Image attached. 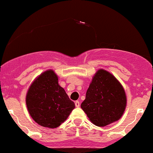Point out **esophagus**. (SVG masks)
<instances>
[{
    "label": "esophagus",
    "mask_w": 153,
    "mask_h": 153,
    "mask_svg": "<svg viewBox=\"0 0 153 153\" xmlns=\"http://www.w3.org/2000/svg\"><path fill=\"white\" fill-rule=\"evenodd\" d=\"M79 106H80L79 102L78 101H75V106H76V107H79Z\"/></svg>",
    "instance_id": "1"
}]
</instances>
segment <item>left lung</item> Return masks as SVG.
Returning a JSON list of instances; mask_svg holds the SVG:
<instances>
[{
  "label": "left lung",
  "mask_w": 153,
  "mask_h": 153,
  "mask_svg": "<svg viewBox=\"0 0 153 153\" xmlns=\"http://www.w3.org/2000/svg\"><path fill=\"white\" fill-rule=\"evenodd\" d=\"M127 104L126 92L113 74L104 69L96 71L81 108L90 122L104 127L119 120Z\"/></svg>",
  "instance_id": "1"
}]
</instances>
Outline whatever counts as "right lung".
Instances as JSON below:
<instances>
[{
    "label": "right lung",
    "mask_w": 153,
    "mask_h": 153,
    "mask_svg": "<svg viewBox=\"0 0 153 153\" xmlns=\"http://www.w3.org/2000/svg\"><path fill=\"white\" fill-rule=\"evenodd\" d=\"M25 101L33 120L49 128L60 126L75 108L52 69L45 71L34 79L27 90Z\"/></svg>",
    "instance_id": "add662e5"
}]
</instances>
